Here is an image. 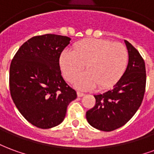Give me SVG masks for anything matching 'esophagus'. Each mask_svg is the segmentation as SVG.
<instances>
[{"label":"esophagus","mask_w":154,"mask_h":154,"mask_svg":"<svg viewBox=\"0 0 154 154\" xmlns=\"http://www.w3.org/2000/svg\"><path fill=\"white\" fill-rule=\"evenodd\" d=\"M77 97H83L84 95H85V94H84L83 92H82V91H77Z\"/></svg>","instance_id":"1"}]
</instances>
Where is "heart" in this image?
Here are the masks:
<instances>
[{
    "label": "heart",
    "mask_w": 154,
    "mask_h": 154,
    "mask_svg": "<svg viewBox=\"0 0 154 154\" xmlns=\"http://www.w3.org/2000/svg\"><path fill=\"white\" fill-rule=\"evenodd\" d=\"M129 52L125 45L108 39L87 38L74 44L73 50L63 51L60 66L64 78L76 87L90 89L110 88L120 79L127 67Z\"/></svg>",
    "instance_id": "b5f03b06"
}]
</instances>
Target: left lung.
Masks as SVG:
<instances>
[{"mask_svg": "<svg viewBox=\"0 0 154 154\" xmlns=\"http://www.w3.org/2000/svg\"><path fill=\"white\" fill-rule=\"evenodd\" d=\"M129 63L112 90L95 95L96 104L87 110L91 125L102 131H112L125 125L141 106L146 87L144 60L139 51L125 40Z\"/></svg>", "mask_w": 154, "mask_h": 154, "instance_id": "left-lung-1", "label": "left lung"}]
</instances>
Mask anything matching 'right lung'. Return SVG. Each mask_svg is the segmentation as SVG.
I'll return each instance as SVG.
<instances>
[{
  "instance_id": "right-lung-1",
  "label": "right lung",
  "mask_w": 154,
  "mask_h": 154,
  "mask_svg": "<svg viewBox=\"0 0 154 154\" xmlns=\"http://www.w3.org/2000/svg\"><path fill=\"white\" fill-rule=\"evenodd\" d=\"M67 36L46 34L22 44L10 67L12 100L22 116L39 129L63 122L67 107L77 98L76 91L62 77L61 54L70 44Z\"/></svg>"
}]
</instances>
